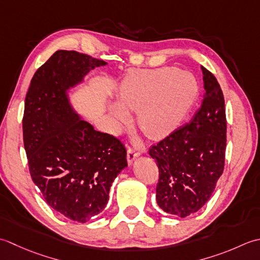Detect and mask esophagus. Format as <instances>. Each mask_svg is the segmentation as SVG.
Returning a JSON list of instances; mask_svg holds the SVG:
<instances>
[{"label":"esophagus","instance_id":"1","mask_svg":"<svg viewBox=\"0 0 260 260\" xmlns=\"http://www.w3.org/2000/svg\"><path fill=\"white\" fill-rule=\"evenodd\" d=\"M140 156V152L137 151L136 148H129L128 149V162L131 164L132 161H134L136 158H138Z\"/></svg>","mask_w":260,"mask_h":260}]
</instances>
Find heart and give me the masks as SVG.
<instances>
[{"instance_id": "1", "label": "heart", "mask_w": 260, "mask_h": 260, "mask_svg": "<svg viewBox=\"0 0 260 260\" xmlns=\"http://www.w3.org/2000/svg\"><path fill=\"white\" fill-rule=\"evenodd\" d=\"M198 83L189 73L176 67L132 71L118 92V104L110 107L115 126L129 119L128 110L137 111L138 123L153 139L173 131L197 96Z\"/></svg>"}]
</instances>
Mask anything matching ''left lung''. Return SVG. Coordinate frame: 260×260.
Instances as JSON below:
<instances>
[{"label":"left lung","mask_w":260,"mask_h":260,"mask_svg":"<svg viewBox=\"0 0 260 260\" xmlns=\"http://www.w3.org/2000/svg\"><path fill=\"white\" fill-rule=\"evenodd\" d=\"M204 98L190 122L152 145L159 171L156 200L168 214L185 218L210 200L223 173L226 146L224 98L213 74L201 67Z\"/></svg>","instance_id":"1"}]
</instances>
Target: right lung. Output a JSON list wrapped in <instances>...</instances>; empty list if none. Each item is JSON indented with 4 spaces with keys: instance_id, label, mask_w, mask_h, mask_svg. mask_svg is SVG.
I'll return each instance as SVG.
<instances>
[{
    "instance_id": "1",
    "label": "right lung",
    "mask_w": 260,
    "mask_h": 260,
    "mask_svg": "<svg viewBox=\"0 0 260 260\" xmlns=\"http://www.w3.org/2000/svg\"><path fill=\"white\" fill-rule=\"evenodd\" d=\"M105 63L58 50L35 73L24 102L23 144L31 178L47 204L82 223L104 210L114 178L128 166L123 142L79 120L67 99L68 88Z\"/></svg>"
}]
</instances>
